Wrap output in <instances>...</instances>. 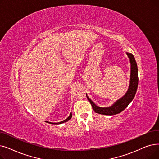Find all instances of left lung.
<instances>
[{
    "label": "left lung",
    "instance_id": "left-lung-1",
    "mask_svg": "<svg viewBox=\"0 0 159 159\" xmlns=\"http://www.w3.org/2000/svg\"><path fill=\"white\" fill-rule=\"evenodd\" d=\"M130 59V62L131 64L130 67V85L128 89V91L118 101H117L114 104L108 108H101L96 106L94 103L89 99L86 95L87 99L95 111V112L103 115H115L121 112L123 110H125L126 107L129 105V103L133 101L136 94L138 84H139V76H138V67L136 62V60L133 55L131 53H127Z\"/></svg>",
    "mask_w": 159,
    "mask_h": 159
}]
</instances>
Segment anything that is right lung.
Segmentation results:
<instances>
[{
	"label": "right lung",
	"instance_id": "1",
	"mask_svg": "<svg viewBox=\"0 0 159 159\" xmlns=\"http://www.w3.org/2000/svg\"><path fill=\"white\" fill-rule=\"evenodd\" d=\"M71 117H72V114L71 113V114H70V116H69L67 119H66L65 120H64V121H62L58 122V123H51V122H49V123H52V124H57V125H58V124H60V123H64V122H66V121H69V120H70L71 118Z\"/></svg>",
	"mask_w": 159,
	"mask_h": 159
}]
</instances>
